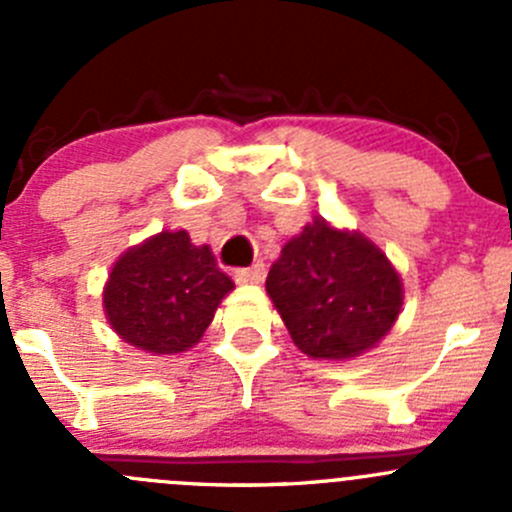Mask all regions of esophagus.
<instances>
[{
    "mask_svg": "<svg viewBox=\"0 0 512 512\" xmlns=\"http://www.w3.org/2000/svg\"><path fill=\"white\" fill-rule=\"evenodd\" d=\"M235 280L237 282H262L265 280V265H262V262H257V265H252V267H240V270H235Z\"/></svg>",
    "mask_w": 512,
    "mask_h": 512,
    "instance_id": "1",
    "label": "esophagus"
}]
</instances>
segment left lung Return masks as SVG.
<instances>
[{
  "mask_svg": "<svg viewBox=\"0 0 512 512\" xmlns=\"http://www.w3.org/2000/svg\"><path fill=\"white\" fill-rule=\"evenodd\" d=\"M267 294L304 354L337 361L374 347L404 302L399 275L379 247L319 218L282 247Z\"/></svg>",
  "mask_w": 512,
  "mask_h": 512,
  "instance_id": "left-lung-1",
  "label": "left lung"
}]
</instances>
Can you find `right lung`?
Wrapping results in <instances>:
<instances>
[{
  "label": "right lung",
  "instance_id": "add662e5",
  "mask_svg": "<svg viewBox=\"0 0 512 512\" xmlns=\"http://www.w3.org/2000/svg\"><path fill=\"white\" fill-rule=\"evenodd\" d=\"M232 287L208 245H193L185 230L160 232L113 265L103 307L123 342L178 354L200 342Z\"/></svg>",
  "mask_w": 512,
  "mask_h": 512
}]
</instances>
